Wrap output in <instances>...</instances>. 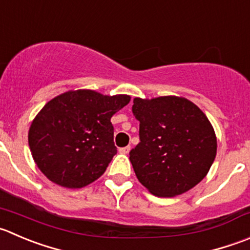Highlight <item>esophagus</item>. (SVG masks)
I'll return each mask as SVG.
<instances>
[{"label":"esophagus","mask_w":250,"mask_h":250,"mask_svg":"<svg viewBox=\"0 0 250 250\" xmlns=\"http://www.w3.org/2000/svg\"><path fill=\"white\" fill-rule=\"evenodd\" d=\"M118 151L121 152V154H128V152L130 151V146L128 145V146H125V147H120V150Z\"/></svg>","instance_id":"esophagus-1"}]
</instances>
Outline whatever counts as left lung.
<instances>
[{"label": "left lung", "instance_id": "obj_1", "mask_svg": "<svg viewBox=\"0 0 250 250\" xmlns=\"http://www.w3.org/2000/svg\"><path fill=\"white\" fill-rule=\"evenodd\" d=\"M139 144L129 160L140 183L156 197H176L208 174L217 142L214 128L192 101L178 96L135 98Z\"/></svg>", "mask_w": 250, "mask_h": 250}]
</instances>
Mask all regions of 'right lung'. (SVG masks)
<instances>
[{"label": "right lung", "mask_w": 250, "mask_h": 250, "mask_svg": "<svg viewBox=\"0 0 250 250\" xmlns=\"http://www.w3.org/2000/svg\"><path fill=\"white\" fill-rule=\"evenodd\" d=\"M130 101L93 90L67 91L48 101L28 134L31 155L50 181L82 188L103 176L117 154L111 117Z\"/></svg>", "instance_id": "1"}]
</instances>
